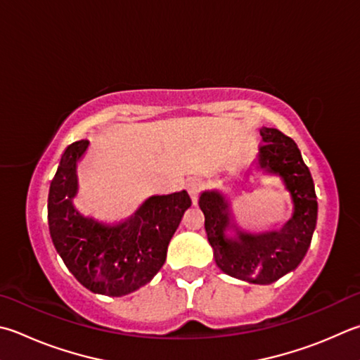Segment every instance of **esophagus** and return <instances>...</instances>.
<instances>
[{
    "label": "esophagus",
    "instance_id": "1",
    "mask_svg": "<svg viewBox=\"0 0 360 360\" xmlns=\"http://www.w3.org/2000/svg\"><path fill=\"white\" fill-rule=\"evenodd\" d=\"M187 192H188V195H191V198H192L193 205H195V202H197V200H198V184H197V182H195V181L188 182Z\"/></svg>",
    "mask_w": 360,
    "mask_h": 360
}]
</instances>
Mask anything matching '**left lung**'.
<instances>
[{"label": "left lung", "mask_w": 360, "mask_h": 360, "mask_svg": "<svg viewBox=\"0 0 360 360\" xmlns=\"http://www.w3.org/2000/svg\"><path fill=\"white\" fill-rule=\"evenodd\" d=\"M257 159L245 172L250 176H272L285 186L291 214L267 230H248L239 220L238 202L221 188L202 191L200 209L214 259L221 271L248 283L269 285L296 269L309 250L318 219V201L309 167L290 136L272 127L259 129ZM236 181L228 186H236Z\"/></svg>", "instance_id": "8db88e82"}]
</instances>
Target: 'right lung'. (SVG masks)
I'll use <instances>...</instances> for the list:
<instances>
[{"label":"right lung","mask_w":360,"mask_h":360,"mask_svg":"<svg viewBox=\"0 0 360 360\" xmlns=\"http://www.w3.org/2000/svg\"><path fill=\"white\" fill-rule=\"evenodd\" d=\"M88 146V140L72 143L58 163L47 198L50 238L84 288L105 296H126L160 271L169 240L192 201L181 191L153 195L121 220L82 214L75 206L77 165Z\"/></svg>","instance_id":"obj_1"}]
</instances>
